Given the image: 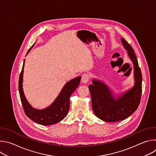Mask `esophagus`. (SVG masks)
Segmentation results:
<instances>
[{
  "label": "esophagus",
  "mask_w": 156,
  "mask_h": 156,
  "mask_svg": "<svg viewBox=\"0 0 156 156\" xmlns=\"http://www.w3.org/2000/svg\"><path fill=\"white\" fill-rule=\"evenodd\" d=\"M90 75H89L88 73H85L83 75V76L81 77V81L83 83H86L88 82L89 80H90Z\"/></svg>",
  "instance_id": "34e87169"
}]
</instances>
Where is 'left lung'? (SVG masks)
I'll use <instances>...</instances> for the list:
<instances>
[{
    "label": "left lung",
    "mask_w": 156,
    "mask_h": 156,
    "mask_svg": "<svg viewBox=\"0 0 156 156\" xmlns=\"http://www.w3.org/2000/svg\"><path fill=\"white\" fill-rule=\"evenodd\" d=\"M121 40L134 65V87L115 100L104 83L93 80V84L89 85L93 112L99 119L107 122H119L128 118L138 108L141 101L142 74L138 60L130 44L124 38Z\"/></svg>",
    "instance_id": "left-lung-1"
}]
</instances>
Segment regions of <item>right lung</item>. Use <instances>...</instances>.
<instances>
[{
    "mask_svg": "<svg viewBox=\"0 0 156 156\" xmlns=\"http://www.w3.org/2000/svg\"><path fill=\"white\" fill-rule=\"evenodd\" d=\"M33 46L34 44L29 49L27 54ZM24 63L19 77L18 90L22 106L26 115L34 122L42 125H51L60 122L67 115L70 108V96L80 84L81 77L78 76L66 83L59 96L50 107L44 110H37L33 108L30 105L23 93L22 82H23Z\"/></svg>",
    "mask_w": 156,
    "mask_h": 156,
    "instance_id": "right-lung-1",
    "label": "right lung"
}]
</instances>
